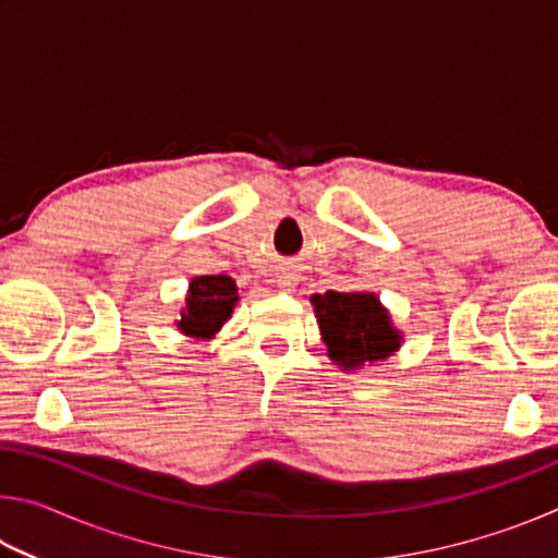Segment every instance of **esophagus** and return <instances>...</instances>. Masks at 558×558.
Returning a JSON list of instances; mask_svg holds the SVG:
<instances>
[{"mask_svg":"<svg viewBox=\"0 0 558 558\" xmlns=\"http://www.w3.org/2000/svg\"><path fill=\"white\" fill-rule=\"evenodd\" d=\"M278 288H280V290H286V292H292V290L298 288V278L292 276V272H286V270H282L280 276H278Z\"/></svg>","mask_w":558,"mask_h":558,"instance_id":"34e87169","label":"esophagus"}]
</instances>
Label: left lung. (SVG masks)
<instances>
[{
  "instance_id": "8db88e82",
  "label": "left lung",
  "mask_w": 558,
  "mask_h": 558,
  "mask_svg": "<svg viewBox=\"0 0 558 558\" xmlns=\"http://www.w3.org/2000/svg\"><path fill=\"white\" fill-rule=\"evenodd\" d=\"M310 302L327 356L344 374L376 366L401 349L403 332L393 325L391 313L376 292L327 290L325 295L310 298Z\"/></svg>"
}]
</instances>
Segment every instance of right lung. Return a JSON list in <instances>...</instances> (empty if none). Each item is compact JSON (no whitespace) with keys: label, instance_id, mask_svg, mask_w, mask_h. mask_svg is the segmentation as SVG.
I'll list each match as a JSON object with an SVG mask.
<instances>
[{"label":"right lung","instance_id":"1","mask_svg":"<svg viewBox=\"0 0 558 558\" xmlns=\"http://www.w3.org/2000/svg\"><path fill=\"white\" fill-rule=\"evenodd\" d=\"M239 302V286L229 276H196L189 282L184 307L174 325L184 337L209 342L233 315Z\"/></svg>","mask_w":558,"mask_h":558}]
</instances>
